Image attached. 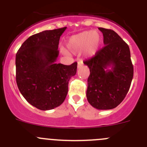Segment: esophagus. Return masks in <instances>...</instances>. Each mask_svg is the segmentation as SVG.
Returning a JSON list of instances; mask_svg holds the SVG:
<instances>
[{"instance_id":"esophagus-1","label":"esophagus","mask_w":147,"mask_h":147,"mask_svg":"<svg viewBox=\"0 0 147 147\" xmlns=\"http://www.w3.org/2000/svg\"><path fill=\"white\" fill-rule=\"evenodd\" d=\"M81 66H83V62H82L81 61H78V68H80V67H81Z\"/></svg>"}]
</instances>
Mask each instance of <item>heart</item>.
Wrapping results in <instances>:
<instances>
[{
  "instance_id": "1",
  "label": "heart",
  "mask_w": 147,
  "mask_h": 147,
  "mask_svg": "<svg viewBox=\"0 0 147 147\" xmlns=\"http://www.w3.org/2000/svg\"><path fill=\"white\" fill-rule=\"evenodd\" d=\"M101 45L99 35L94 31H84L71 36L68 39L67 46L74 53L84 51L86 56L92 57L96 54Z\"/></svg>"
}]
</instances>
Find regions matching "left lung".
Returning <instances> with one entry per match:
<instances>
[{"label": "left lung", "mask_w": 147, "mask_h": 147, "mask_svg": "<svg viewBox=\"0 0 147 147\" xmlns=\"http://www.w3.org/2000/svg\"><path fill=\"white\" fill-rule=\"evenodd\" d=\"M104 36V47L84 61L90 69L86 97L97 109L118 106L127 95L134 77L129 46L115 31L98 27Z\"/></svg>", "instance_id": "8db88e82"}]
</instances>
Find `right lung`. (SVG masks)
Returning a JSON list of instances; mask_svg holds the SVG:
<instances>
[{
    "instance_id": "add662e5",
    "label": "right lung",
    "mask_w": 147,
    "mask_h": 147,
    "mask_svg": "<svg viewBox=\"0 0 147 147\" xmlns=\"http://www.w3.org/2000/svg\"><path fill=\"white\" fill-rule=\"evenodd\" d=\"M67 27L45 30L27 38L16 55V80L22 95L40 110L64 102L68 83L77 72V62L57 64L59 39Z\"/></svg>"
}]
</instances>
